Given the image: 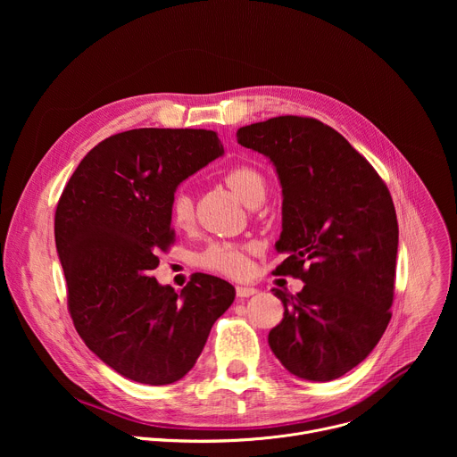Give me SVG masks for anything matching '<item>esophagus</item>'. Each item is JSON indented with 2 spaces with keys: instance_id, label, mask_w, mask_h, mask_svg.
I'll list each match as a JSON object with an SVG mask.
<instances>
[{
  "instance_id": "34e87169",
  "label": "esophagus",
  "mask_w": 457,
  "mask_h": 457,
  "mask_svg": "<svg viewBox=\"0 0 457 457\" xmlns=\"http://www.w3.org/2000/svg\"><path fill=\"white\" fill-rule=\"evenodd\" d=\"M253 295H256L254 287H251V286H237V296L238 298H249Z\"/></svg>"
}]
</instances>
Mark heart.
Listing matches in <instances>:
<instances>
[{
    "instance_id": "heart-1",
    "label": "heart",
    "mask_w": 457,
    "mask_h": 457,
    "mask_svg": "<svg viewBox=\"0 0 457 457\" xmlns=\"http://www.w3.org/2000/svg\"><path fill=\"white\" fill-rule=\"evenodd\" d=\"M226 184L237 197L253 206L254 203H262L266 197V179L258 170L251 166H235L224 175ZM170 217L171 222L179 228H186L193 219V203L184 189H177L170 199ZM247 245L231 244V242H212L201 254L199 264L204 270L222 273L228 277H240L247 268Z\"/></svg>"
}]
</instances>
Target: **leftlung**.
<instances>
[{
    "mask_svg": "<svg viewBox=\"0 0 457 457\" xmlns=\"http://www.w3.org/2000/svg\"><path fill=\"white\" fill-rule=\"evenodd\" d=\"M240 146L262 154L282 186L287 258L273 271L305 286L284 303L268 342L280 363L309 381H331L361 363L390 320L398 220L385 182L337 129L282 115L238 128Z\"/></svg>",
    "mask_w": 457,
    "mask_h": 457,
    "instance_id": "8db88e82",
    "label": "left lung"
}]
</instances>
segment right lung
<instances>
[{
	"label": "right lung",
	"mask_w": 457,
	"mask_h": 457,
	"mask_svg": "<svg viewBox=\"0 0 457 457\" xmlns=\"http://www.w3.org/2000/svg\"><path fill=\"white\" fill-rule=\"evenodd\" d=\"M222 154L212 129H128L90 150L62 189L54 233L74 325L128 379L184 378L235 300L212 275H193L180 293L152 277L173 240L171 195Z\"/></svg>",
	"instance_id": "1"
}]
</instances>
